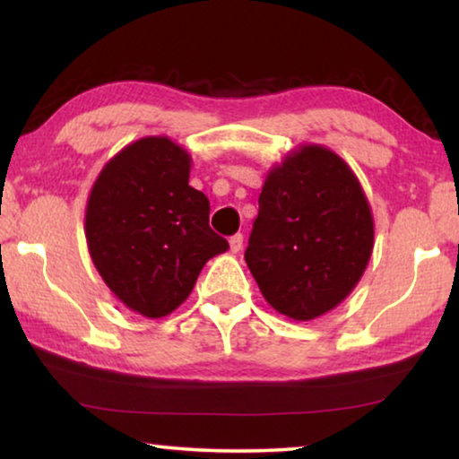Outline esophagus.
<instances>
[{
  "label": "esophagus",
  "instance_id": "esophagus-1",
  "mask_svg": "<svg viewBox=\"0 0 459 459\" xmlns=\"http://www.w3.org/2000/svg\"><path fill=\"white\" fill-rule=\"evenodd\" d=\"M229 245H230V251L232 253H238L240 248H243V235H235V237H230V240H229Z\"/></svg>",
  "mask_w": 459,
  "mask_h": 459
}]
</instances>
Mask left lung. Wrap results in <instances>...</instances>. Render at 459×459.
Masks as SVG:
<instances>
[{
	"label": "left lung",
	"mask_w": 459,
	"mask_h": 459,
	"mask_svg": "<svg viewBox=\"0 0 459 459\" xmlns=\"http://www.w3.org/2000/svg\"><path fill=\"white\" fill-rule=\"evenodd\" d=\"M372 247L367 194L338 153L306 143L269 169L245 261L279 314L295 322L328 314L360 281Z\"/></svg>",
	"instance_id": "1"
}]
</instances>
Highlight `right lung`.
<instances>
[{"label": "right lung", "instance_id": "right-lung-1", "mask_svg": "<svg viewBox=\"0 0 459 459\" xmlns=\"http://www.w3.org/2000/svg\"><path fill=\"white\" fill-rule=\"evenodd\" d=\"M190 168L169 137H142L107 161L89 194L91 259L115 298L152 320L182 306L206 261L229 248L208 227L211 202L188 184Z\"/></svg>", "mask_w": 459, "mask_h": 459}]
</instances>
